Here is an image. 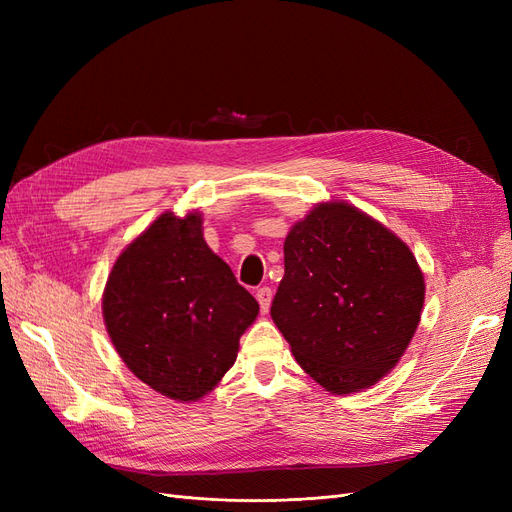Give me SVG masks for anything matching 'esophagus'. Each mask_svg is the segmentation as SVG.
<instances>
[{
	"label": "esophagus",
	"mask_w": 512,
	"mask_h": 512,
	"mask_svg": "<svg viewBox=\"0 0 512 512\" xmlns=\"http://www.w3.org/2000/svg\"><path fill=\"white\" fill-rule=\"evenodd\" d=\"M256 299H258V303H260L262 314H267V312H269V307H271L273 290H271L269 286H262V288H258V290H256Z\"/></svg>",
	"instance_id": "1"
}]
</instances>
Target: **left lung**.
<instances>
[{"mask_svg":"<svg viewBox=\"0 0 512 512\" xmlns=\"http://www.w3.org/2000/svg\"><path fill=\"white\" fill-rule=\"evenodd\" d=\"M423 303L412 250L359 207L316 203L288 230L271 318L324 391L350 395L380 382L408 350Z\"/></svg>","mask_w":512,"mask_h":512,"instance_id":"1","label":"left lung"}]
</instances>
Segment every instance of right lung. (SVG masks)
Wrapping results in <instances>:
<instances>
[{
  "mask_svg": "<svg viewBox=\"0 0 512 512\" xmlns=\"http://www.w3.org/2000/svg\"><path fill=\"white\" fill-rule=\"evenodd\" d=\"M258 301L203 237V213L164 211L123 247L102 292L108 337L132 374L192 404L235 365Z\"/></svg>",
  "mask_w": 512,
  "mask_h": 512,
  "instance_id": "obj_1",
  "label": "right lung"
}]
</instances>
